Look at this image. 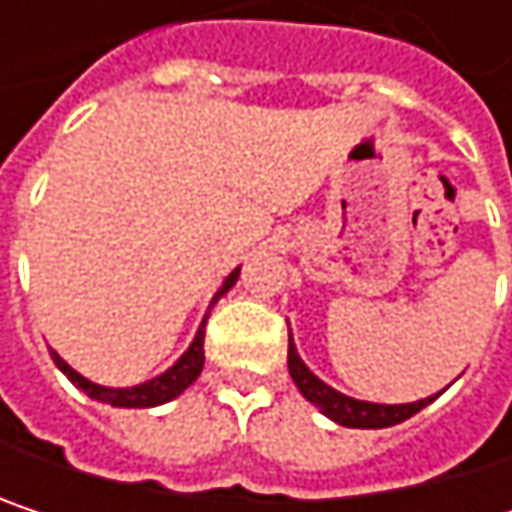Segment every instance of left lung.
<instances>
[{"instance_id": "1", "label": "left lung", "mask_w": 512, "mask_h": 512, "mask_svg": "<svg viewBox=\"0 0 512 512\" xmlns=\"http://www.w3.org/2000/svg\"><path fill=\"white\" fill-rule=\"evenodd\" d=\"M287 367L290 376L296 382V388L305 394V400H311L314 406H320L323 415H329L332 421H338L341 427H358V430H382V427H394L406 418H412L415 412H421L427 403H433L436 397L418 400V403H403V406H385V403H364V400H353L335 388H329L323 379H317L305 361L299 358L290 335H287Z\"/></svg>"}]
</instances>
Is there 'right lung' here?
I'll return each instance as SVG.
<instances>
[{"instance_id":"add662e5","label":"right lung","mask_w":512,"mask_h":512,"mask_svg":"<svg viewBox=\"0 0 512 512\" xmlns=\"http://www.w3.org/2000/svg\"><path fill=\"white\" fill-rule=\"evenodd\" d=\"M237 278H240V269H234V272L225 278V284H222V290L216 293V299L225 296V293L237 284ZM216 299H213V302H216ZM207 317H210V311H207ZM207 317H204V323H201V329H198L192 347L177 358V364L168 367L162 376H156L151 382H142V385H136V388H103V385H97V382L79 376V373H76L64 358L58 356V353H52V361H55V367H58L76 388H82L88 397H94V400H100V403L124 406V409H148V406H159V403H168V400H174L177 394H183V391L198 379V373H201V367H204V326H207Z\"/></svg>"}]
</instances>
